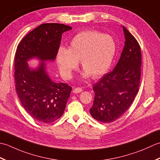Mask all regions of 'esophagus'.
Returning <instances> with one entry per match:
<instances>
[{"label": "esophagus", "mask_w": 160, "mask_h": 160, "mask_svg": "<svg viewBox=\"0 0 160 160\" xmlns=\"http://www.w3.org/2000/svg\"><path fill=\"white\" fill-rule=\"evenodd\" d=\"M81 91H83V88H82L78 87V88H76L74 89L73 92H74V93H79V92H81Z\"/></svg>", "instance_id": "1"}]
</instances>
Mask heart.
I'll list each match as a JSON object with an SVG mask.
<instances>
[{"label": "heart", "instance_id": "b5f03b06", "mask_svg": "<svg viewBox=\"0 0 160 160\" xmlns=\"http://www.w3.org/2000/svg\"><path fill=\"white\" fill-rule=\"evenodd\" d=\"M116 48L115 40L108 34L93 30L80 32L71 41L69 48H58L57 60L61 75L70 79L81 61L84 77H102L111 65Z\"/></svg>", "mask_w": 160, "mask_h": 160}]
</instances>
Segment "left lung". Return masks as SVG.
Here are the masks:
<instances>
[{"label":"left lung","instance_id":"left-lung-1","mask_svg":"<svg viewBox=\"0 0 160 160\" xmlns=\"http://www.w3.org/2000/svg\"><path fill=\"white\" fill-rule=\"evenodd\" d=\"M125 45L112 71L105 74L93 85L94 99L90 113L102 123L121 117L138 93L141 77L142 52L138 41L123 27Z\"/></svg>","mask_w":160,"mask_h":160}]
</instances>
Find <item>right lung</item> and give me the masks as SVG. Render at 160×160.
I'll use <instances>...</instances> for the list:
<instances>
[{
	"instance_id": "right-lung-1",
	"label": "right lung",
	"mask_w": 160,
	"mask_h": 160,
	"mask_svg": "<svg viewBox=\"0 0 160 160\" xmlns=\"http://www.w3.org/2000/svg\"><path fill=\"white\" fill-rule=\"evenodd\" d=\"M71 27L60 23H44L25 36L17 46L14 58L16 90L25 110L38 122L51 123L63 115L72 87L55 83L48 77L44 61L54 60L63 32ZM37 57L42 61L30 70L27 61Z\"/></svg>"
}]
</instances>
